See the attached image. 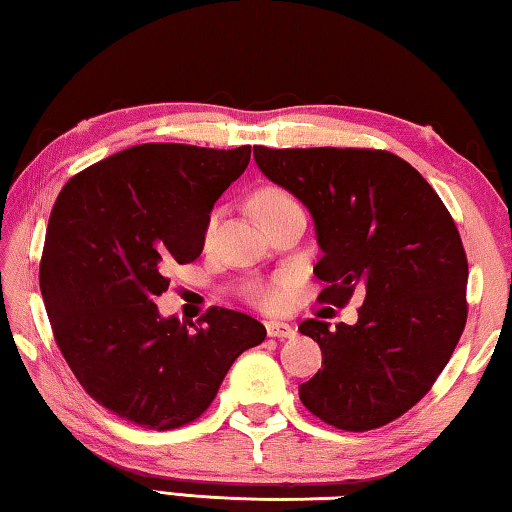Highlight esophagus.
Wrapping results in <instances>:
<instances>
[{"label": "esophagus", "instance_id": "1", "mask_svg": "<svg viewBox=\"0 0 512 512\" xmlns=\"http://www.w3.org/2000/svg\"><path fill=\"white\" fill-rule=\"evenodd\" d=\"M266 334L273 336V339H291V336H296V329L289 323H282V320H268L266 323Z\"/></svg>", "mask_w": 512, "mask_h": 512}]
</instances>
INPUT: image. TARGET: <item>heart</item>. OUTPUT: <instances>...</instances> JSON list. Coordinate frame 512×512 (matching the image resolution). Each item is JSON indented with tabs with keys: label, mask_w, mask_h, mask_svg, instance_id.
Returning <instances> with one entry per match:
<instances>
[{
	"label": "heart",
	"mask_w": 512,
	"mask_h": 512,
	"mask_svg": "<svg viewBox=\"0 0 512 512\" xmlns=\"http://www.w3.org/2000/svg\"><path fill=\"white\" fill-rule=\"evenodd\" d=\"M293 196L289 192H284L280 187H264L259 189L255 194V201L253 207L259 219H266L268 214H273L277 210H282V207L293 205ZM214 216L210 221H207V237L212 235L214 230ZM289 289H291V280L289 277H280V280L275 282H266V284H253L248 291V298L255 302L257 307H264V309H280L284 302L289 298Z\"/></svg>",
	"instance_id": "heart-1"
}]
</instances>
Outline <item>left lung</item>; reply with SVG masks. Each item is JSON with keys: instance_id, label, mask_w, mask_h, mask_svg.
<instances>
[{"instance_id": "obj_1", "label": "left lung", "mask_w": 512, "mask_h": 512, "mask_svg": "<svg viewBox=\"0 0 512 512\" xmlns=\"http://www.w3.org/2000/svg\"><path fill=\"white\" fill-rule=\"evenodd\" d=\"M268 180L314 216L327 282L318 300L345 307L366 293L354 325L307 318L323 370L300 384V400L327 424L370 431L429 393L467 320V257L452 214L409 162L372 149L255 146Z\"/></svg>"}]
</instances>
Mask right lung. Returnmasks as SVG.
Listing matches in <instances>:
<instances>
[{"instance_id": "1", "label": "right lung", "mask_w": 512, "mask_h": 512, "mask_svg": "<svg viewBox=\"0 0 512 512\" xmlns=\"http://www.w3.org/2000/svg\"><path fill=\"white\" fill-rule=\"evenodd\" d=\"M250 146L140 144L76 173L49 216L40 291L56 345L92 400L167 431L207 411L259 320L210 307L162 318L167 268L203 253L210 212L246 171Z\"/></svg>"}]
</instances>
